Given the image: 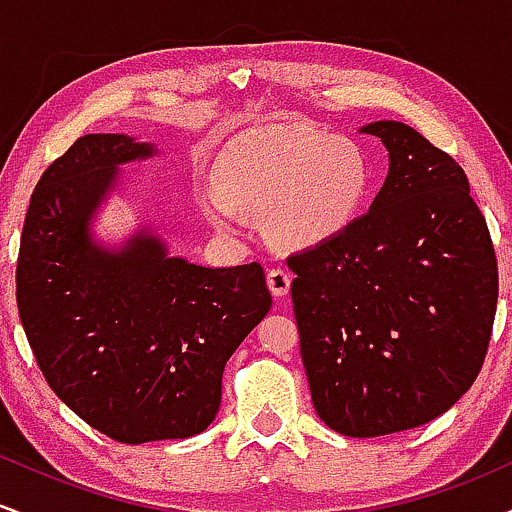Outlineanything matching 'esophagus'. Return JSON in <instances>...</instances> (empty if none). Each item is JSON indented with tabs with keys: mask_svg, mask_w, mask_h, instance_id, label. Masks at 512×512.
I'll list each match as a JSON object with an SVG mask.
<instances>
[{
	"mask_svg": "<svg viewBox=\"0 0 512 512\" xmlns=\"http://www.w3.org/2000/svg\"><path fill=\"white\" fill-rule=\"evenodd\" d=\"M267 286H269V291H272L274 298H284L286 293L291 291V274L286 272V269H281V267L269 269V272H267Z\"/></svg>",
	"mask_w": 512,
	"mask_h": 512,
	"instance_id": "esophagus-1",
	"label": "esophagus"
}]
</instances>
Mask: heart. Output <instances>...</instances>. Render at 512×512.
Listing matches in <instances>:
<instances>
[{
    "mask_svg": "<svg viewBox=\"0 0 512 512\" xmlns=\"http://www.w3.org/2000/svg\"><path fill=\"white\" fill-rule=\"evenodd\" d=\"M214 180L195 187L197 207L226 238H243L250 214H264L276 243L317 248L342 236L368 197L361 146L298 122L240 134L214 161Z\"/></svg>",
    "mask_w": 512,
    "mask_h": 512,
    "instance_id": "obj_1",
    "label": "heart"
}]
</instances>
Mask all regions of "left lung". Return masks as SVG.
Returning <instances> with one entry per match:
<instances>
[{
  "label": "left lung",
  "instance_id": "left-lung-1",
  "mask_svg": "<svg viewBox=\"0 0 512 512\" xmlns=\"http://www.w3.org/2000/svg\"><path fill=\"white\" fill-rule=\"evenodd\" d=\"M385 144L368 214L289 257L315 411L375 438L428 424L477 380L498 301L496 252L464 170L404 122L361 127Z\"/></svg>",
  "mask_w": 512,
  "mask_h": 512
}]
</instances>
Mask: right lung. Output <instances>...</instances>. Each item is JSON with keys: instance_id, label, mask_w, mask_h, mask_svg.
Here are the masks:
<instances>
[{"instance_id": "right-lung-1", "label": "right lung", "mask_w": 512, "mask_h": 512, "mask_svg": "<svg viewBox=\"0 0 512 512\" xmlns=\"http://www.w3.org/2000/svg\"><path fill=\"white\" fill-rule=\"evenodd\" d=\"M154 154L127 134L76 139L35 185L16 264L23 330L52 392L127 445L202 433L226 361L272 308L257 262L170 257L149 226L115 248L93 236L120 166Z\"/></svg>"}]
</instances>
